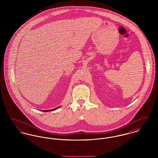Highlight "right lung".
I'll return each instance as SVG.
<instances>
[{"label": "right lung", "mask_w": 158, "mask_h": 158, "mask_svg": "<svg viewBox=\"0 0 158 158\" xmlns=\"http://www.w3.org/2000/svg\"><path fill=\"white\" fill-rule=\"evenodd\" d=\"M60 106H58V107H57V108H54V109H50V110H41V111H43V112H48V111H52V110H56V109H58V108H59Z\"/></svg>", "instance_id": "add662e5"}]
</instances>
